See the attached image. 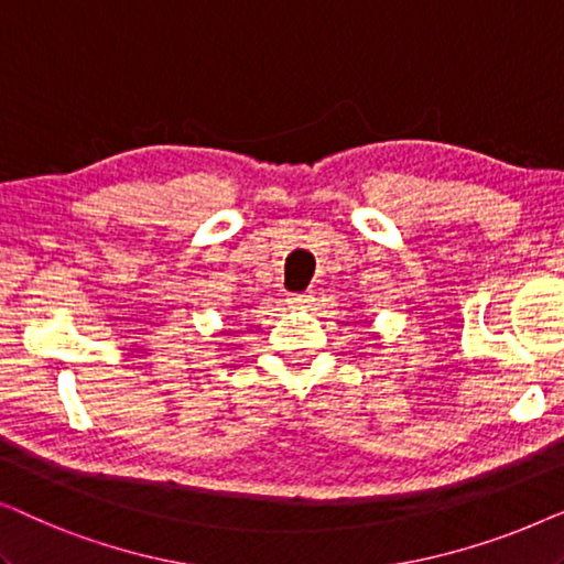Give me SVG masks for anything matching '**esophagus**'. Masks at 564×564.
Returning <instances> with one entry per match:
<instances>
[{
  "instance_id": "esophagus-1",
  "label": "esophagus",
  "mask_w": 564,
  "mask_h": 564,
  "mask_svg": "<svg viewBox=\"0 0 564 564\" xmlns=\"http://www.w3.org/2000/svg\"><path fill=\"white\" fill-rule=\"evenodd\" d=\"M311 303H313L311 292H297V295L290 297V305H292V307H307Z\"/></svg>"
}]
</instances>
